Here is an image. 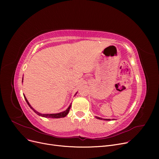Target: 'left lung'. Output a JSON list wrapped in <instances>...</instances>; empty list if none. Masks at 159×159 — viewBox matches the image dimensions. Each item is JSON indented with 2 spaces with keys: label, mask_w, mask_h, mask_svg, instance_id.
Here are the masks:
<instances>
[{
  "label": "left lung",
  "mask_w": 159,
  "mask_h": 159,
  "mask_svg": "<svg viewBox=\"0 0 159 159\" xmlns=\"http://www.w3.org/2000/svg\"><path fill=\"white\" fill-rule=\"evenodd\" d=\"M96 117V119H99V120H111V119H102V118H101V117H98V116H95ZM113 120H115V119H112Z\"/></svg>",
  "instance_id": "obj_1"
}]
</instances>
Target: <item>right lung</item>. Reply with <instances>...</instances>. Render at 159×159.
<instances>
[{
	"mask_svg": "<svg viewBox=\"0 0 159 159\" xmlns=\"http://www.w3.org/2000/svg\"><path fill=\"white\" fill-rule=\"evenodd\" d=\"M23 82V79H22V81ZM77 93V92L75 93V95H76ZM24 98L25 100H26V101L27 102V104H28V106H30V107L31 108V109L34 111L36 114H37L38 115L40 116H43V117H46V118H52V119H58V118H62V117H65V116L68 114L69 111H70V110L71 108V104L69 106V107L67 108V110H66L65 111H62V112H61V113H52V114H43V113H40L38 111H37L34 108H33L29 103V102L28 101L27 98H26V97H25V95H24Z\"/></svg>",
	"mask_w": 159,
	"mask_h": 159,
	"instance_id": "obj_1",
	"label": "right lung"
}]
</instances>
